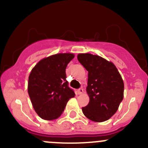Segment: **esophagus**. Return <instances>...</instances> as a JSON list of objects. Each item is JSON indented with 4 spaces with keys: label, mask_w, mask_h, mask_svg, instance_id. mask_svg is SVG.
<instances>
[{
    "label": "esophagus",
    "mask_w": 148,
    "mask_h": 148,
    "mask_svg": "<svg viewBox=\"0 0 148 148\" xmlns=\"http://www.w3.org/2000/svg\"><path fill=\"white\" fill-rule=\"evenodd\" d=\"M77 92H78L79 95H82V94L84 92V89H82V88H80V89H78V91H77Z\"/></svg>",
    "instance_id": "34e87169"
}]
</instances>
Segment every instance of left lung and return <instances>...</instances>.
Listing matches in <instances>:
<instances>
[{"label":"left lung","instance_id":"obj_1","mask_svg":"<svg viewBox=\"0 0 148 148\" xmlns=\"http://www.w3.org/2000/svg\"><path fill=\"white\" fill-rule=\"evenodd\" d=\"M79 62L88 71L86 93L89 102L82 107L85 117L96 122L109 120L117 111L124 97V82L112 62L91 53H79Z\"/></svg>","mask_w":148,"mask_h":148}]
</instances>
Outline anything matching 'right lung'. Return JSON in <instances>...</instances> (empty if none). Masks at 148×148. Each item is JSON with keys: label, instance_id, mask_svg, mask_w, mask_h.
I'll return each instance as SVG.
<instances>
[{"label": "right lung", "instance_id": "obj_1", "mask_svg": "<svg viewBox=\"0 0 148 148\" xmlns=\"http://www.w3.org/2000/svg\"><path fill=\"white\" fill-rule=\"evenodd\" d=\"M74 53H60L40 60L28 77V92L36 112L45 120L59 118L67 102L74 97L68 86L66 68Z\"/></svg>", "mask_w": 148, "mask_h": 148}]
</instances>
